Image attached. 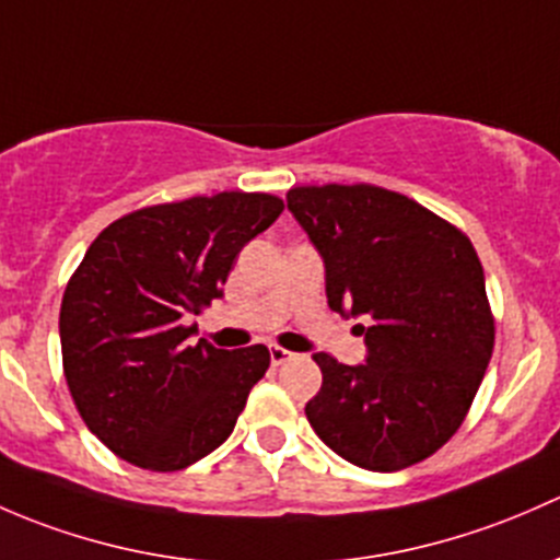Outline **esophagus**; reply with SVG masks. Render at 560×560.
<instances>
[{
  "mask_svg": "<svg viewBox=\"0 0 560 560\" xmlns=\"http://www.w3.org/2000/svg\"><path fill=\"white\" fill-rule=\"evenodd\" d=\"M269 359H272L275 366H280V364H285V361H291L293 353L291 350L280 348V345H272V348H269Z\"/></svg>",
  "mask_w": 560,
  "mask_h": 560,
  "instance_id": "obj_1",
  "label": "esophagus"
}]
</instances>
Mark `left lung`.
I'll list each match as a JSON object with an SVG mask.
<instances>
[{
	"mask_svg": "<svg viewBox=\"0 0 560 560\" xmlns=\"http://www.w3.org/2000/svg\"><path fill=\"white\" fill-rule=\"evenodd\" d=\"M293 212L326 264L328 307L369 320L366 364L315 353V434L350 464L399 471L460 429L493 353V313L475 245L405 194L296 186Z\"/></svg>",
	"mask_w": 560,
	"mask_h": 560,
	"instance_id": "1",
	"label": "left lung"
}]
</instances>
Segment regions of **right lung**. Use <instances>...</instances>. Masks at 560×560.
<instances>
[{"label":"right lung","mask_w":560,"mask_h":560,"mask_svg":"<svg viewBox=\"0 0 560 560\" xmlns=\"http://www.w3.org/2000/svg\"><path fill=\"white\" fill-rule=\"evenodd\" d=\"M272 194L221 191L113 221L61 299L65 377L80 418L118 458L177 471L229 440L269 350L191 345L234 258L282 212Z\"/></svg>","instance_id":"right-lung-1"}]
</instances>
